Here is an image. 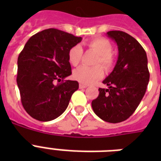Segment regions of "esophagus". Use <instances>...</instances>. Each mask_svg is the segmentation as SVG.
<instances>
[{"instance_id":"obj_1","label":"esophagus","mask_w":161,"mask_h":161,"mask_svg":"<svg viewBox=\"0 0 161 161\" xmlns=\"http://www.w3.org/2000/svg\"><path fill=\"white\" fill-rule=\"evenodd\" d=\"M88 87V85H86V84H83V83H79V88H85Z\"/></svg>"}]
</instances>
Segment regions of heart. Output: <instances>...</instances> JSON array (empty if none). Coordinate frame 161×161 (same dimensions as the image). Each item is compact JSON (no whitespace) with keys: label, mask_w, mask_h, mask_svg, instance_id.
I'll list each match as a JSON object with an SVG mask.
<instances>
[{"label":"heart","mask_w":161,"mask_h":161,"mask_svg":"<svg viewBox=\"0 0 161 161\" xmlns=\"http://www.w3.org/2000/svg\"><path fill=\"white\" fill-rule=\"evenodd\" d=\"M86 45L98 54V58L95 64H101L106 69L113 65L112 45L109 42L103 38H94L88 41ZM83 57V48L80 45L72 47L68 51V61L73 66H78ZM103 71L100 66L87 67L82 66L73 72V78L79 83L83 84H90L103 77Z\"/></svg>","instance_id":"heart-1"}]
</instances>
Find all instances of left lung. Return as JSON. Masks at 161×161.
Masks as SVG:
<instances>
[{"label": "left lung", "instance_id": "left-lung-1", "mask_svg": "<svg viewBox=\"0 0 161 161\" xmlns=\"http://www.w3.org/2000/svg\"><path fill=\"white\" fill-rule=\"evenodd\" d=\"M117 43L119 56L112 73L103 81L108 88H98L92 101L96 115L108 123H119L130 118L145 95L150 80L146 53L139 42L126 32L108 31Z\"/></svg>", "mask_w": 161, "mask_h": 161}]
</instances>
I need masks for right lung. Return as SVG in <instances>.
<instances>
[{
    "label": "right lung",
    "instance_id": "1",
    "mask_svg": "<svg viewBox=\"0 0 161 161\" xmlns=\"http://www.w3.org/2000/svg\"><path fill=\"white\" fill-rule=\"evenodd\" d=\"M82 41L58 29L49 28L30 37L17 59V78L22 106L39 121L59 117L68 108L77 81L63 79L72 74L68 51ZM57 80L61 81L56 85Z\"/></svg>",
    "mask_w": 161,
    "mask_h": 161
}]
</instances>
